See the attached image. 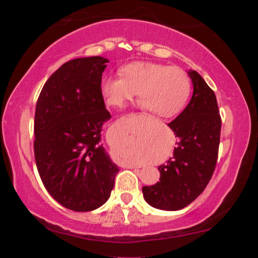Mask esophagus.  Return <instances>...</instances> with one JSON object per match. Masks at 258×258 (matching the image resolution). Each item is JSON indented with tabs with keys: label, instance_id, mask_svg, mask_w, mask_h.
Instances as JSON below:
<instances>
[{
	"label": "esophagus",
	"instance_id": "esophagus-1",
	"mask_svg": "<svg viewBox=\"0 0 258 258\" xmlns=\"http://www.w3.org/2000/svg\"><path fill=\"white\" fill-rule=\"evenodd\" d=\"M127 167H128V168H135V166H134V165H130V164H128V165H127Z\"/></svg>",
	"mask_w": 258,
	"mask_h": 258
}]
</instances>
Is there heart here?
Wrapping results in <instances>:
<instances>
[{"instance_id": "b5f03b06", "label": "heart", "mask_w": 258, "mask_h": 258, "mask_svg": "<svg viewBox=\"0 0 258 258\" xmlns=\"http://www.w3.org/2000/svg\"><path fill=\"white\" fill-rule=\"evenodd\" d=\"M123 76H107L101 91L107 104L121 107L139 95L140 102L156 117H172L182 110L190 95L191 82L178 67L155 62H133L121 68Z\"/></svg>"}]
</instances>
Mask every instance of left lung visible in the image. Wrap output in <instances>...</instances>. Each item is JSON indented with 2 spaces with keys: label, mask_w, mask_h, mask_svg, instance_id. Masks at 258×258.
Wrapping results in <instances>:
<instances>
[{
  "label": "left lung",
  "mask_w": 258,
  "mask_h": 258,
  "mask_svg": "<svg viewBox=\"0 0 258 258\" xmlns=\"http://www.w3.org/2000/svg\"><path fill=\"white\" fill-rule=\"evenodd\" d=\"M190 102L168 124L177 138L173 157L159 166V182L143 186L146 202L164 211L186 207L211 181L218 157L222 119L214 91L196 71Z\"/></svg>",
  "instance_id": "8db88e82"
}]
</instances>
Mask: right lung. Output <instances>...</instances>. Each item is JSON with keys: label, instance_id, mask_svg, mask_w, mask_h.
I'll list each match as a JSON object with an SVG mask.
<instances>
[{"label": "right lung", "instance_id": "obj_1", "mask_svg": "<svg viewBox=\"0 0 258 258\" xmlns=\"http://www.w3.org/2000/svg\"><path fill=\"white\" fill-rule=\"evenodd\" d=\"M107 59L77 58L50 76L37 99L34 154L49 194L75 212L97 209L110 197L118 173L101 145L110 118L101 91Z\"/></svg>", "mask_w": 258, "mask_h": 258}]
</instances>
